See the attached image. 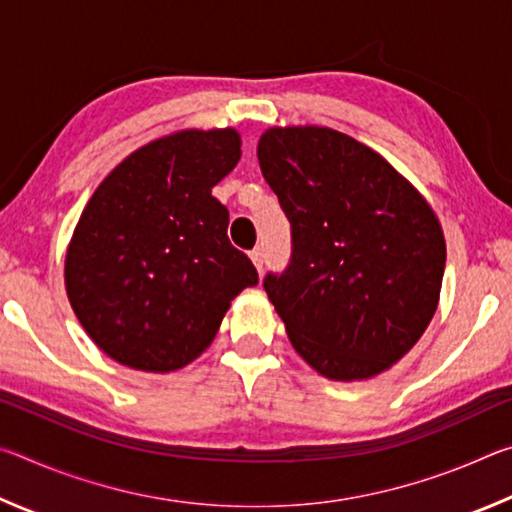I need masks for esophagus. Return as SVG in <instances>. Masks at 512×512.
<instances>
[{"instance_id": "esophagus-1", "label": "esophagus", "mask_w": 512, "mask_h": 512, "mask_svg": "<svg viewBox=\"0 0 512 512\" xmlns=\"http://www.w3.org/2000/svg\"><path fill=\"white\" fill-rule=\"evenodd\" d=\"M250 259H253V264H255L257 271L262 273V268H264V248H255L253 253H250Z\"/></svg>"}]
</instances>
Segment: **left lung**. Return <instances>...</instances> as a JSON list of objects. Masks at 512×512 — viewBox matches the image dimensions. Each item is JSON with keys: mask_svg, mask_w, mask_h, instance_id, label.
<instances>
[{"mask_svg": "<svg viewBox=\"0 0 512 512\" xmlns=\"http://www.w3.org/2000/svg\"><path fill=\"white\" fill-rule=\"evenodd\" d=\"M257 158L291 223L289 264L264 277L291 345L336 381L391 368L436 314L447 255L436 214L332 128H271Z\"/></svg>", "mask_w": 512, "mask_h": 512, "instance_id": "left-lung-1", "label": "left lung"}]
</instances>
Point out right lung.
Masks as SVG:
<instances>
[{"label":"right lung","mask_w":512,"mask_h":512,"mask_svg":"<svg viewBox=\"0 0 512 512\" xmlns=\"http://www.w3.org/2000/svg\"><path fill=\"white\" fill-rule=\"evenodd\" d=\"M239 146L232 128L162 137L128 155L85 205L65 284L108 357L146 372L183 368L212 343L230 300L259 282L212 196Z\"/></svg>","instance_id":"obj_1"}]
</instances>
